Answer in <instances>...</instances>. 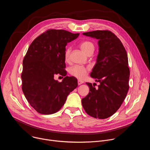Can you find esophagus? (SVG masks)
Here are the masks:
<instances>
[{"label":"esophagus","mask_w":150,"mask_h":150,"mask_svg":"<svg viewBox=\"0 0 150 150\" xmlns=\"http://www.w3.org/2000/svg\"><path fill=\"white\" fill-rule=\"evenodd\" d=\"M83 83V81H82V80H78V84L79 85H81L82 83Z\"/></svg>","instance_id":"1"}]
</instances>
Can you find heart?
Returning <instances> with one entry per match:
<instances>
[{"instance_id": "b5f03b06", "label": "heart", "mask_w": 150, "mask_h": 150, "mask_svg": "<svg viewBox=\"0 0 150 150\" xmlns=\"http://www.w3.org/2000/svg\"><path fill=\"white\" fill-rule=\"evenodd\" d=\"M80 48L82 51L85 54L88 55L90 53H93L94 50V46L93 42L89 41H84L80 43ZM71 49L67 48L65 53H64V59L66 62H68L69 60ZM89 69L87 67H84L79 65H74L70 68L69 73L70 74L78 79H83L87 75Z\"/></svg>"}]
</instances>
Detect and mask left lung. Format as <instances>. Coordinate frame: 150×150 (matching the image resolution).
<instances>
[{
    "mask_svg": "<svg viewBox=\"0 0 150 150\" xmlns=\"http://www.w3.org/2000/svg\"><path fill=\"white\" fill-rule=\"evenodd\" d=\"M82 34L98 40V54L90 76L100 85L96 88L91 83L86 82L90 93L82 99V104L88 115L106 119L119 109L129 90L127 53L120 40L110 31L97 30Z\"/></svg>",
    "mask_w": 150,
    "mask_h": 150,
    "instance_id": "1",
    "label": "left lung"
}]
</instances>
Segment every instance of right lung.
<instances>
[{"instance_id":"obj_1","label":"right lung","mask_w":150,"mask_h":150,"mask_svg":"<svg viewBox=\"0 0 150 150\" xmlns=\"http://www.w3.org/2000/svg\"><path fill=\"white\" fill-rule=\"evenodd\" d=\"M79 35L63 30H49L28 47L23 63L22 89L30 104L39 113H56L78 87L75 77L66 76L64 53L68 42ZM57 74L65 76L60 83L54 79Z\"/></svg>"}]
</instances>
